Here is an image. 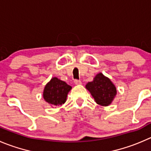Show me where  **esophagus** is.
<instances>
[{
    "mask_svg": "<svg viewBox=\"0 0 151 151\" xmlns=\"http://www.w3.org/2000/svg\"><path fill=\"white\" fill-rule=\"evenodd\" d=\"M75 84H76V85H78V84H81V81L80 80H75L74 81Z\"/></svg>",
    "mask_w": 151,
    "mask_h": 151,
    "instance_id": "34e87169",
    "label": "esophagus"
}]
</instances>
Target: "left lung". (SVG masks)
<instances>
[{
  "mask_svg": "<svg viewBox=\"0 0 151 151\" xmlns=\"http://www.w3.org/2000/svg\"><path fill=\"white\" fill-rule=\"evenodd\" d=\"M85 87L90 93L94 101L103 107L110 105L117 93L115 84L101 73L96 74L93 81L87 83Z\"/></svg>",
  "mask_w": 151,
  "mask_h": 151,
  "instance_id": "8db88e82",
  "label": "left lung"
}]
</instances>
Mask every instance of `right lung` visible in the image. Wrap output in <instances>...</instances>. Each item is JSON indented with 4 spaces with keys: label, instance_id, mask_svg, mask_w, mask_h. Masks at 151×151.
<instances>
[{
    "label": "right lung",
    "instance_id": "1",
    "mask_svg": "<svg viewBox=\"0 0 151 151\" xmlns=\"http://www.w3.org/2000/svg\"><path fill=\"white\" fill-rule=\"evenodd\" d=\"M71 89V86L65 81L53 77L44 87L43 97L51 107H57L66 102L67 95Z\"/></svg>",
    "mask_w": 151,
    "mask_h": 151
}]
</instances>
